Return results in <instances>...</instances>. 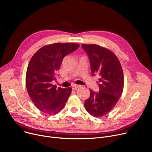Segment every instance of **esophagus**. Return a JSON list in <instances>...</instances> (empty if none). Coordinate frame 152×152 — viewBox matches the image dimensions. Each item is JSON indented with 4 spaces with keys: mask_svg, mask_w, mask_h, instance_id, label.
<instances>
[{
    "mask_svg": "<svg viewBox=\"0 0 152 152\" xmlns=\"http://www.w3.org/2000/svg\"><path fill=\"white\" fill-rule=\"evenodd\" d=\"M81 86L80 85H74L73 86V90H76L77 88H79V87H80Z\"/></svg>",
    "mask_w": 152,
    "mask_h": 152,
    "instance_id": "34e87169",
    "label": "esophagus"
}]
</instances>
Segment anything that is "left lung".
<instances>
[{
	"label": "left lung",
	"mask_w": 152,
	"mask_h": 152,
	"mask_svg": "<svg viewBox=\"0 0 152 152\" xmlns=\"http://www.w3.org/2000/svg\"><path fill=\"white\" fill-rule=\"evenodd\" d=\"M89 56L92 76L98 75L99 92L90 89V97L84 107L91 115L99 118L108 113L121 96L124 87L123 71L115 54L96 44H82Z\"/></svg>",
	"instance_id": "left-lung-1"
}]
</instances>
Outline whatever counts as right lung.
Instances as JSON below:
<instances>
[{
	"label": "right lung",
	"mask_w": 152,
	"mask_h": 152,
	"mask_svg": "<svg viewBox=\"0 0 152 152\" xmlns=\"http://www.w3.org/2000/svg\"><path fill=\"white\" fill-rule=\"evenodd\" d=\"M79 47L75 43H55L39 49L31 58L26 75L29 96L34 105L48 115L63 110L71 94V87L63 89L53 85L63 58Z\"/></svg>",
	"instance_id": "right-lung-1"
}]
</instances>
